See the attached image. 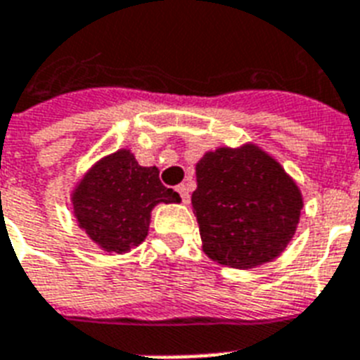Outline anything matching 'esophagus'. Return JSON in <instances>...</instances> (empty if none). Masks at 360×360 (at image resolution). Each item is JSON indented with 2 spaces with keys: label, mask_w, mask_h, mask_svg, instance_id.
<instances>
[{
  "label": "esophagus",
  "mask_w": 360,
  "mask_h": 360,
  "mask_svg": "<svg viewBox=\"0 0 360 360\" xmlns=\"http://www.w3.org/2000/svg\"><path fill=\"white\" fill-rule=\"evenodd\" d=\"M177 192H179V196H181V200H183V203L191 202V191H188V186L179 185L177 186Z\"/></svg>",
  "instance_id": "34e87169"
}]
</instances>
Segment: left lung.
<instances>
[{
	"label": "left lung",
	"instance_id": "1",
	"mask_svg": "<svg viewBox=\"0 0 360 360\" xmlns=\"http://www.w3.org/2000/svg\"><path fill=\"white\" fill-rule=\"evenodd\" d=\"M192 192L203 252L220 265L252 269L278 257L295 236L299 186L254 143L219 147L196 164Z\"/></svg>",
	"mask_w": 360,
	"mask_h": 360
}]
</instances>
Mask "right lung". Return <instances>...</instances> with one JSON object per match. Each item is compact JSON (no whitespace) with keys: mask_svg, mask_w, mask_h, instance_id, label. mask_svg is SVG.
<instances>
[{"mask_svg":"<svg viewBox=\"0 0 360 360\" xmlns=\"http://www.w3.org/2000/svg\"><path fill=\"white\" fill-rule=\"evenodd\" d=\"M76 222L104 252L123 254L147 237L157 203H179L160 183L157 166H140L129 149L93 164L72 191Z\"/></svg>","mask_w":360,"mask_h":360,"instance_id":"add662e5","label":"right lung"}]
</instances>
